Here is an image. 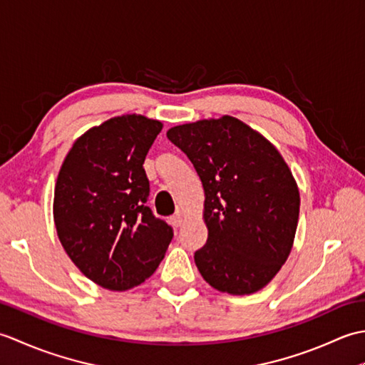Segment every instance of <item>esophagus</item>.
<instances>
[{"label":"esophagus","mask_w":365,"mask_h":365,"mask_svg":"<svg viewBox=\"0 0 365 365\" xmlns=\"http://www.w3.org/2000/svg\"><path fill=\"white\" fill-rule=\"evenodd\" d=\"M170 222H173L174 227H180L183 224V216L180 213H177L173 216V218H170Z\"/></svg>","instance_id":"obj_1"}]
</instances>
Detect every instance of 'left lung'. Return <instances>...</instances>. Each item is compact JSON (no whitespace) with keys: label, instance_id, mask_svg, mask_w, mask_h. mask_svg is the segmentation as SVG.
<instances>
[{"label":"left lung","instance_id":"obj_1","mask_svg":"<svg viewBox=\"0 0 365 365\" xmlns=\"http://www.w3.org/2000/svg\"><path fill=\"white\" fill-rule=\"evenodd\" d=\"M202 182L208 238L195 262L213 289L262 290L292 251L299 190L282 155L265 136L232 115L168 130Z\"/></svg>","mask_w":365,"mask_h":365}]
</instances>
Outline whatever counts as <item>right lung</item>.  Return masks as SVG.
Segmentation results:
<instances>
[{"label": "right lung", "mask_w": 365, "mask_h": 365, "mask_svg": "<svg viewBox=\"0 0 365 365\" xmlns=\"http://www.w3.org/2000/svg\"><path fill=\"white\" fill-rule=\"evenodd\" d=\"M160 120L123 114L73 143L54 187V226L67 255L92 282L113 292L150 277L173 240V227L145 205V155Z\"/></svg>", "instance_id": "1"}]
</instances>
